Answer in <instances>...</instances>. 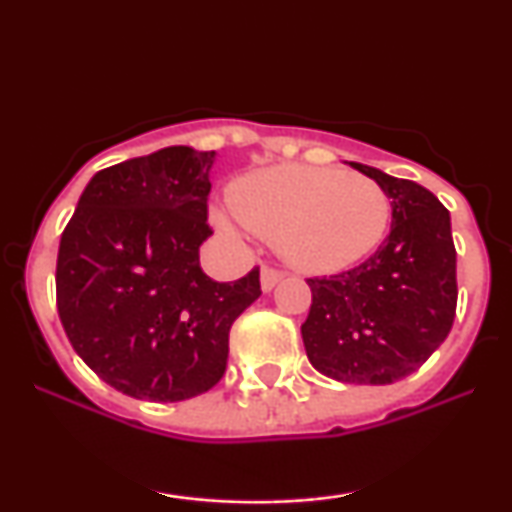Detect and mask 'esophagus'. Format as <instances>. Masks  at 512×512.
Returning <instances> with one entry per match:
<instances>
[{
	"instance_id": "34e87169",
	"label": "esophagus",
	"mask_w": 512,
	"mask_h": 512,
	"mask_svg": "<svg viewBox=\"0 0 512 512\" xmlns=\"http://www.w3.org/2000/svg\"><path fill=\"white\" fill-rule=\"evenodd\" d=\"M284 279V272L281 269H274V267H262V276H260V284H262V291H272L279 281Z\"/></svg>"
}]
</instances>
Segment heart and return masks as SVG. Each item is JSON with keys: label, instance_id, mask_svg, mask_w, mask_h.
<instances>
[{"label": "heart", "instance_id": "obj_1", "mask_svg": "<svg viewBox=\"0 0 512 512\" xmlns=\"http://www.w3.org/2000/svg\"><path fill=\"white\" fill-rule=\"evenodd\" d=\"M231 209L252 233L276 245L291 267L310 274L342 272L387 236L392 204L380 182L286 163L243 175L231 187ZM214 223L236 236V219L214 211Z\"/></svg>", "mask_w": 512, "mask_h": 512}]
</instances>
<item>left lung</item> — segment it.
I'll use <instances>...</instances> for the list:
<instances>
[{"label":"left lung","instance_id":"obj_1","mask_svg":"<svg viewBox=\"0 0 512 512\" xmlns=\"http://www.w3.org/2000/svg\"><path fill=\"white\" fill-rule=\"evenodd\" d=\"M392 199L385 243L349 272L308 279L301 325L315 370L351 385H390L419 370L450 334L457 308V252L450 211L419 182L349 163Z\"/></svg>","mask_w":512,"mask_h":512}]
</instances>
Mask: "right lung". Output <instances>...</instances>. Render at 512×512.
I'll return each mask as SVG.
<instances>
[{
    "label": "right lung",
    "instance_id": "1",
    "mask_svg": "<svg viewBox=\"0 0 512 512\" xmlns=\"http://www.w3.org/2000/svg\"><path fill=\"white\" fill-rule=\"evenodd\" d=\"M216 151L168 146L98 170L57 252V313L74 351L122 395L182 402L226 373L228 332L260 298L199 267Z\"/></svg>",
    "mask_w": 512,
    "mask_h": 512
}]
</instances>
